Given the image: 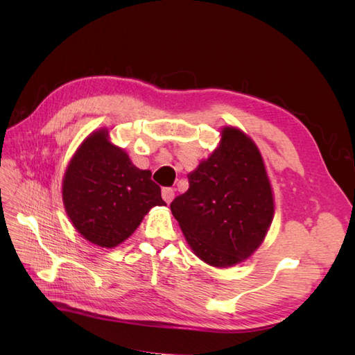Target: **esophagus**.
Listing matches in <instances>:
<instances>
[{
	"mask_svg": "<svg viewBox=\"0 0 355 355\" xmlns=\"http://www.w3.org/2000/svg\"><path fill=\"white\" fill-rule=\"evenodd\" d=\"M161 197H163V200L170 204L171 201H173L175 198V189L171 188H163V191H161Z\"/></svg>",
	"mask_w": 355,
	"mask_h": 355,
	"instance_id": "34e87169",
	"label": "esophagus"
}]
</instances>
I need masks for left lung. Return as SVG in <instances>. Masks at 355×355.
I'll return each instance as SVG.
<instances>
[{
	"label": "left lung",
	"mask_w": 355,
	"mask_h": 355,
	"mask_svg": "<svg viewBox=\"0 0 355 355\" xmlns=\"http://www.w3.org/2000/svg\"><path fill=\"white\" fill-rule=\"evenodd\" d=\"M170 204L192 253L214 268L244 262L274 219V191L259 148L239 127L223 125L213 153L188 175Z\"/></svg>",
	"instance_id": "1"
}]
</instances>
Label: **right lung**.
<instances>
[{
  "instance_id": "add662e5",
  "label": "right lung",
  "mask_w": 355,
  "mask_h": 355,
  "mask_svg": "<svg viewBox=\"0 0 355 355\" xmlns=\"http://www.w3.org/2000/svg\"><path fill=\"white\" fill-rule=\"evenodd\" d=\"M62 200L81 237L105 249L130 237L153 207L166 206L151 171L137 168L106 127L92 132L71 157Z\"/></svg>"
}]
</instances>
